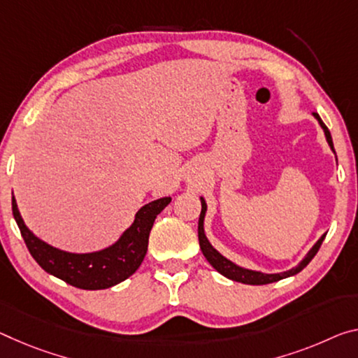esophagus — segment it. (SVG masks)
Instances as JSON below:
<instances>
[{
	"label": "esophagus",
	"instance_id": "34e87169",
	"mask_svg": "<svg viewBox=\"0 0 358 358\" xmlns=\"http://www.w3.org/2000/svg\"><path fill=\"white\" fill-rule=\"evenodd\" d=\"M192 173H194V172H192ZM196 177H197V175H196Z\"/></svg>",
	"mask_w": 358,
	"mask_h": 358
}]
</instances>
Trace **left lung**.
<instances>
[{"label":"left lung","instance_id":"obj_1","mask_svg":"<svg viewBox=\"0 0 358 358\" xmlns=\"http://www.w3.org/2000/svg\"><path fill=\"white\" fill-rule=\"evenodd\" d=\"M312 116H314L317 119V122L320 124V127L323 129V134H325V138L328 141V145H330L331 151L334 152V155H336V151H334V146H333L330 130H328V127L325 126V124H323V121L320 119V116L317 115V113H312ZM336 161H338V159H336ZM201 203H202V210H201L197 232H199V245H201V250L203 253V257H206L208 263L212 264L221 275H224L226 279H231V280L241 282V283H247V285H266V283H272V282L287 279V277L296 275L298 272H301L306 268V266L310 263V259L315 257V253L319 252L322 242L327 236V234H323L320 239L317 241L314 245H312L310 250L306 253V257L292 269L283 271V272H275V274H266V272H261V271L245 269L239 264L232 263V261L228 259L226 257H223V255H221L217 250V248H215L212 243H210V241L207 239V236H206V231H203V220H206V213H207V202H206V199H203V197H201Z\"/></svg>","mask_w":358,"mask_h":358}]
</instances>
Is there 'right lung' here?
Instances as JSON below:
<instances>
[{
    "mask_svg": "<svg viewBox=\"0 0 358 358\" xmlns=\"http://www.w3.org/2000/svg\"><path fill=\"white\" fill-rule=\"evenodd\" d=\"M170 201L172 197H161L146 203L135 213L134 223L119 236L115 243L89 253L60 250L33 234L22 218L14 192L13 215L28 252L48 274L83 290H105L129 279L140 268L148 250L150 231L155 220Z\"/></svg>",
    "mask_w": 358,
    "mask_h": 358,
    "instance_id": "add662e5",
    "label": "right lung"
}]
</instances>
